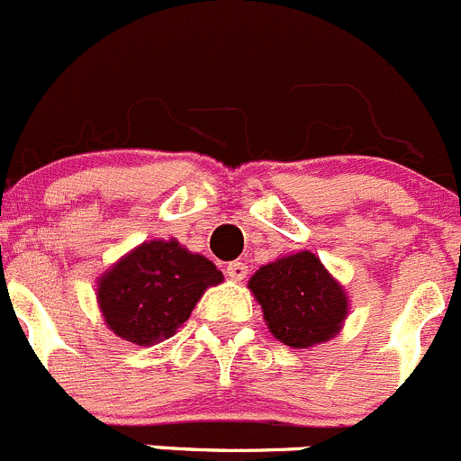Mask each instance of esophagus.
<instances>
[{
    "label": "esophagus",
    "instance_id": "obj_1",
    "mask_svg": "<svg viewBox=\"0 0 461 461\" xmlns=\"http://www.w3.org/2000/svg\"><path fill=\"white\" fill-rule=\"evenodd\" d=\"M225 273H227V277H231V279H245V275H248V266L243 264V261H231V264H227V268H225Z\"/></svg>",
    "mask_w": 461,
    "mask_h": 461
}]
</instances>
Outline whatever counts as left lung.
Listing matches in <instances>:
<instances>
[{"mask_svg":"<svg viewBox=\"0 0 461 461\" xmlns=\"http://www.w3.org/2000/svg\"><path fill=\"white\" fill-rule=\"evenodd\" d=\"M248 289L261 304L270 334L298 350L337 337L348 316L346 291L309 250L261 266Z\"/></svg>","mask_w":461,"mask_h":461,"instance_id":"obj_1","label":"left lung"}]
</instances>
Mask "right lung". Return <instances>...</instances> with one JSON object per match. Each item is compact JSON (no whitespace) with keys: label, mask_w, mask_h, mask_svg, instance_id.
<instances>
[{"label":"right lung","mask_w":461,"mask_h":461,"mask_svg":"<svg viewBox=\"0 0 461 461\" xmlns=\"http://www.w3.org/2000/svg\"><path fill=\"white\" fill-rule=\"evenodd\" d=\"M222 273L206 257L175 239H154L133 248L97 282V303L106 325L124 341L154 346L177 332L209 286Z\"/></svg>","instance_id":"1"}]
</instances>
